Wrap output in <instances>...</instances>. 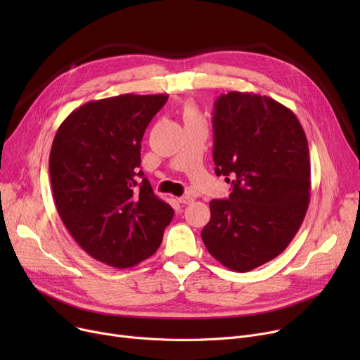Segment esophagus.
<instances>
[{
    "label": "esophagus",
    "instance_id": "1",
    "mask_svg": "<svg viewBox=\"0 0 360 360\" xmlns=\"http://www.w3.org/2000/svg\"><path fill=\"white\" fill-rule=\"evenodd\" d=\"M178 201H179L181 204H190V202L194 201V198H193L191 195H182V197L178 198Z\"/></svg>",
    "mask_w": 360,
    "mask_h": 360
}]
</instances>
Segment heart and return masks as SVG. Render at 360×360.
<instances>
[{
    "instance_id": "obj_1",
    "label": "heart",
    "mask_w": 360,
    "mask_h": 360,
    "mask_svg": "<svg viewBox=\"0 0 360 360\" xmlns=\"http://www.w3.org/2000/svg\"><path fill=\"white\" fill-rule=\"evenodd\" d=\"M195 120H200L198 112L193 106H186L184 109V121L188 122V121H195Z\"/></svg>"
}]
</instances>
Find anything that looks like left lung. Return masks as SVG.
<instances>
[{
	"instance_id": "obj_1",
	"label": "left lung",
	"mask_w": 360,
	"mask_h": 360,
	"mask_svg": "<svg viewBox=\"0 0 360 360\" xmlns=\"http://www.w3.org/2000/svg\"><path fill=\"white\" fill-rule=\"evenodd\" d=\"M213 131L214 172L233 188L229 198L210 201L201 238L224 267L251 271L285 251L305 219L308 140L289 108L255 93L219 96Z\"/></svg>"
}]
</instances>
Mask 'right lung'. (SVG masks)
<instances>
[{"label":"right lung","instance_id":"right-lung-1","mask_svg":"<svg viewBox=\"0 0 360 360\" xmlns=\"http://www.w3.org/2000/svg\"><path fill=\"white\" fill-rule=\"evenodd\" d=\"M167 94H120L72 110L56 131L49 175L65 228L94 259L134 267L162 243L174 209L140 170L141 139Z\"/></svg>","mask_w":360,"mask_h":360}]
</instances>
